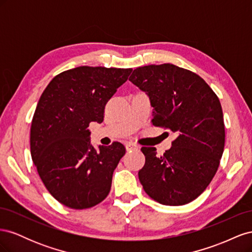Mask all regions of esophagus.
I'll use <instances>...</instances> for the list:
<instances>
[{
	"label": "esophagus",
	"instance_id": "obj_1",
	"mask_svg": "<svg viewBox=\"0 0 252 252\" xmlns=\"http://www.w3.org/2000/svg\"><path fill=\"white\" fill-rule=\"evenodd\" d=\"M126 149H127V151L138 150V149H139V146H138V145H136V144H134V143L129 142V143L126 144Z\"/></svg>",
	"mask_w": 252,
	"mask_h": 252
}]
</instances>
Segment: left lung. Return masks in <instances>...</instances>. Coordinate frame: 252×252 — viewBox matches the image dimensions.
Returning <instances> with one entry per match:
<instances>
[{
  "instance_id": "1",
  "label": "left lung",
  "mask_w": 252,
  "mask_h": 252,
  "mask_svg": "<svg viewBox=\"0 0 252 252\" xmlns=\"http://www.w3.org/2000/svg\"><path fill=\"white\" fill-rule=\"evenodd\" d=\"M129 81L148 94L152 124L178 134L163 156L155 147L141 148L145 165L139 179L145 192L163 205L188 204L210 184L223 155L219 97L200 75L169 63L136 68Z\"/></svg>"
}]
</instances>
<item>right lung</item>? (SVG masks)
<instances>
[{
    "instance_id": "1",
    "label": "right lung",
    "mask_w": 252,
    "mask_h": 252,
    "mask_svg": "<svg viewBox=\"0 0 252 252\" xmlns=\"http://www.w3.org/2000/svg\"><path fill=\"white\" fill-rule=\"evenodd\" d=\"M131 68L80 66L56 75L43 91L30 128V152L45 187L57 201L86 209L108 195L123 144H90L89 124L104 109Z\"/></svg>"
}]
</instances>
